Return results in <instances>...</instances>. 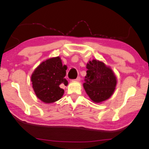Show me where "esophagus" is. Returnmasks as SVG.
<instances>
[{"mask_svg": "<svg viewBox=\"0 0 149 149\" xmlns=\"http://www.w3.org/2000/svg\"><path fill=\"white\" fill-rule=\"evenodd\" d=\"M73 81H77V82H79L81 81V77H77V79H75L72 80Z\"/></svg>", "mask_w": 149, "mask_h": 149, "instance_id": "1", "label": "esophagus"}]
</instances>
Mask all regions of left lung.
<instances>
[{
	"label": "left lung",
	"instance_id": "left-lung-1",
	"mask_svg": "<svg viewBox=\"0 0 149 149\" xmlns=\"http://www.w3.org/2000/svg\"><path fill=\"white\" fill-rule=\"evenodd\" d=\"M86 68L83 86L90 99L95 103L108 99L115 91L117 83L112 69L96 59L89 61Z\"/></svg>",
	"mask_w": 149,
	"mask_h": 149
}]
</instances>
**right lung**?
<instances>
[{
    "label": "right lung",
    "mask_w": 149,
    "mask_h": 149,
    "mask_svg": "<svg viewBox=\"0 0 149 149\" xmlns=\"http://www.w3.org/2000/svg\"><path fill=\"white\" fill-rule=\"evenodd\" d=\"M67 66L63 65L59 56L41 63L31 75L33 88L36 97L46 104L56 102L63 97L64 90L60 84L67 86L65 78Z\"/></svg>",
    "instance_id": "1"
}]
</instances>
